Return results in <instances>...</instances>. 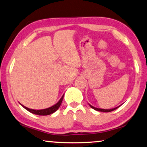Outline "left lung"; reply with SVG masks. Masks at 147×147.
<instances>
[{
    "label": "left lung",
    "mask_w": 147,
    "mask_h": 147,
    "mask_svg": "<svg viewBox=\"0 0 147 147\" xmlns=\"http://www.w3.org/2000/svg\"><path fill=\"white\" fill-rule=\"evenodd\" d=\"M89 106H90L92 108L94 109H95V110H96V111H102V112H110V111H113V110H115V109H117L118 108H119V107H120V106H121V105H120V106H119L116 107V108H112V109H101V108H95V107H94V106H91L90 104H89Z\"/></svg>",
    "instance_id": "8db88e82"
}]
</instances>
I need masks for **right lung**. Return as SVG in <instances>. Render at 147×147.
<instances>
[{
    "mask_svg": "<svg viewBox=\"0 0 147 147\" xmlns=\"http://www.w3.org/2000/svg\"><path fill=\"white\" fill-rule=\"evenodd\" d=\"M63 97H64V94L62 96V97H61V99L59 100V102L57 103H56V104H55V105H53V106L49 107V108H48L43 109H30V108H27V107L24 106L22 104H20V105L23 107L24 108H25L26 110H28V111H30V112L34 113V114L38 115H48L52 114V113H53L54 112H55V111L57 110V109H59V107H60L61 103H62Z\"/></svg>",
    "mask_w": 147,
    "mask_h": 147,
    "instance_id": "obj_1",
    "label": "right lung"
}]
</instances>
